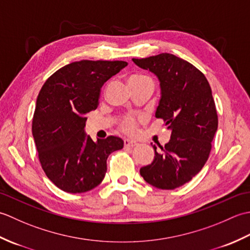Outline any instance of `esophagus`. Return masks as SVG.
I'll return each instance as SVG.
<instances>
[{
  "instance_id": "esophagus-1",
  "label": "esophagus",
  "mask_w": 250,
  "mask_h": 250,
  "mask_svg": "<svg viewBox=\"0 0 250 250\" xmlns=\"http://www.w3.org/2000/svg\"><path fill=\"white\" fill-rule=\"evenodd\" d=\"M124 145H125V147H133V146L136 145V142L129 140V139H125L124 140Z\"/></svg>"
}]
</instances>
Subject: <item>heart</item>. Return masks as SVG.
I'll return each instance as SVG.
<instances>
[{"label": "heart", "mask_w": 250, "mask_h": 250, "mask_svg": "<svg viewBox=\"0 0 250 250\" xmlns=\"http://www.w3.org/2000/svg\"><path fill=\"white\" fill-rule=\"evenodd\" d=\"M148 79L146 76H143L140 75V74H133V75H131L128 79V83H133V82H141V81H146ZM135 125H136V120L134 117H131L128 116L124 118V120L121 121V126L122 129L126 132H132L135 129Z\"/></svg>", "instance_id": "1"}]
</instances>
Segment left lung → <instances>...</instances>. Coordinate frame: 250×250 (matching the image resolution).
<instances>
[{
  "label": "left lung",
  "mask_w": 250,
  "mask_h": 250,
  "mask_svg": "<svg viewBox=\"0 0 250 250\" xmlns=\"http://www.w3.org/2000/svg\"><path fill=\"white\" fill-rule=\"evenodd\" d=\"M157 76L160 100L157 118L166 122L171 139L161 152L152 145L155 157L140 169L145 182L172 190L190 182L204 167L218 128V117L206 77L191 63L171 54L132 59Z\"/></svg>",
  "instance_id": "left-lung-1"
}]
</instances>
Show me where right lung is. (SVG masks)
Masks as SVG:
<instances>
[{"label": "right lung", "mask_w": 250, "mask_h": 250, "mask_svg": "<svg viewBox=\"0 0 250 250\" xmlns=\"http://www.w3.org/2000/svg\"><path fill=\"white\" fill-rule=\"evenodd\" d=\"M128 65L125 61L73 62L47 79L36 100L32 134L45 174L68 193L97 187L106 160L124 147L120 137L94 142L84 131V114L98 107L101 88Z\"/></svg>", "instance_id": "add662e5"}]
</instances>
